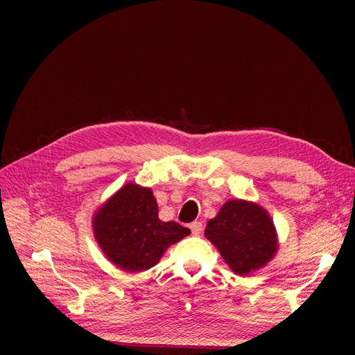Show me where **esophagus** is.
Here are the masks:
<instances>
[{
    "label": "esophagus",
    "instance_id": "obj_1",
    "mask_svg": "<svg viewBox=\"0 0 355 355\" xmlns=\"http://www.w3.org/2000/svg\"><path fill=\"white\" fill-rule=\"evenodd\" d=\"M189 228H191V232H192V234L198 235V234L202 231V223H201L200 220H196V222H192V223L189 225Z\"/></svg>",
    "mask_w": 355,
    "mask_h": 355
}]
</instances>
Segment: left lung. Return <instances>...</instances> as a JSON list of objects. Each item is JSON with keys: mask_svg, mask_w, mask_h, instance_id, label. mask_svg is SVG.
Listing matches in <instances>:
<instances>
[{"mask_svg": "<svg viewBox=\"0 0 355 355\" xmlns=\"http://www.w3.org/2000/svg\"><path fill=\"white\" fill-rule=\"evenodd\" d=\"M206 237L235 274L245 275L271 261L277 235L271 218L257 204L232 200L207 222Z\"/></svg>", "mask_w": 355, "mask_h": 355, "instance_id": "1", "label": "left lung"}]
</instances>
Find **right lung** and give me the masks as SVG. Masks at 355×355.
I'll list each match as a JSON object with an SVG mask.
<instances>
[{
	"instance_id": "add662e5",
	"label": "right lung",
	"mask_w": 355,
	"mask_h": 355,
	"mask_svg": "<svg viewBox=\"0 0 355 355\" xmlns=\"http://www.w3.org/2000/svg\"><path fill=\"white\" fill-rule=\"evenodd\" d=\"M94 237L111 262L139 272L154 266L167 247L191 232L178 222L158 219L153 191L127 184L96 213Z\"/></svg>"
}]
</instances>
